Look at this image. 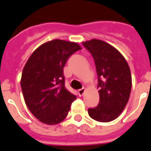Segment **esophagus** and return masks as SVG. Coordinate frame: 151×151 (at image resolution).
Masks as SVG:
<instances>
[{"mask_svg": "<svg viewBox=\"0 0 151 151\" xmlns=\"http://www.w3.org/2000/svg\"><path fill=\"white\" fill-rule=\"evenodd\" d=\"M85 90H86V89H85L84 88L79 89V90H78V94L80 95V96H83L84 93V92H85Z\"/></svg>", "mask_w": 151, "mask_h": 151, "instance_id": "obj_1", "label": "esophagus"}]
</instances>
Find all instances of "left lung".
<instances>
[{
    "instance_id": "left-lung-1",
    "label": "left lung",
    "mask_w": 151,
    "mask_h": 151,
    "mask_svg": "<svg viewBox=\"0 0 151 151\" xmlns=\"http://www.w3.org/2000/svg\"><path fill=\"white\" fill-rule=\"evenodd\" d=\"M92 54L98 76L99 104L88 110L91 118L106 123L119 117L128 103L131 88V71L124 57L103 40L83 42Z\"/></svg>"
}]
</instances>
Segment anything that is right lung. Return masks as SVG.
Returning <instances> with one entry per match:
<instances>
[{"label": "right lung", "mask_w": 151, "mask_h": 151, "mask_svg": "<svg viewBox=\"0 0 151 151\" xmlns=\"http://www.w3.org/2000/svg\"><path fill=\"white\" fill-rule=\"evenodd\" d=\"M80 50L76 42L53 40L38 47L23 67L21 88L25 102L45 124L63 121L76 98L65 87L63 67L69 57Z\"/></svg>", "instance_id": "obj_1"}]
</instances>
